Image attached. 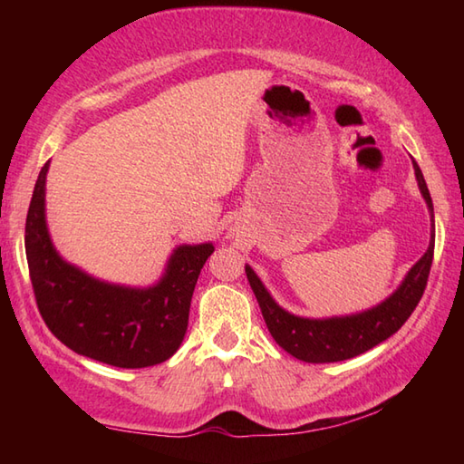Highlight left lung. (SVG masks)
Wrapping results in <instances>:
<instances>
[{
  "mask_svg": "<svg viewBox=\"0 0 464 464\" xmlns=\"http://www.w3.org/2000/svg\"><path fill=\"white\" fill-rule=\"evenodd\" d=\"M412 167H415L420 193L432 213V199L425 177H422L417 161H412ZM432 255H435V233H432L427 253L412 265L405 281L387 301L364 313L333 319L295 317L271 299V295L263 287V283L251 267H245V273H247L251 289L259 301L271 337L277 341L281 349L304 362H337L372 349L374 344L389 339L392 333H397L405 324L419 304L422 293H425Z\"/></svg>",
  "mask_w": 464,
  "mask_h": 464,
  "instance_id": "1",
  "label": "left lung"
}]
</instances>
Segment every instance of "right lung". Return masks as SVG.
<instances>
[{"instance_id": "1", "label": "right lung", "mask_w": 464, "mask_h": 464, "mask_svg": "<svg viewBox=\"0 0 464 464\" xmlns=\"http://www.w3.org/2000/svg\"><path fill=\"white\" fill-rule=\"evenodd\" d=\"M45 163L25 219V255L39 314L65 347L111 367L143 369L167 361L185 337L195 283L215 251L183 245L150 289L107 285L55 253L45 227Z\"/></svg>"}]
</instances>
